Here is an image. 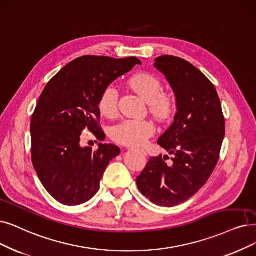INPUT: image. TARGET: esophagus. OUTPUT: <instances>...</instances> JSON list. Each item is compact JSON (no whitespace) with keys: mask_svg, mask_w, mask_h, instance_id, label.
<instances>
[{"mask_svg":"<svg viewBox=\"0 0 256 256\" xmlns=\"http://www.w3.org/2000/svg\"><path fill=\"white\" fill-rule=\"evenodd\" d=\"M129 150H138V151H140V153H142V154H144L145 156H147V152L145 151V150H142V149H136V148H128Z\"/></svg>","mask_w":256,"mask_h":256,"instance_id":"obj_1","label":"esophagus"}]
</instances>
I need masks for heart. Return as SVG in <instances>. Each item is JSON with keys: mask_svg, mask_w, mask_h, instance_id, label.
I'll return each mask as SVG.
<instances>
[{"mask_svg": "<svg viewBox=\"0 0 256 256\" xmlns=\"http://www.w3.org/2000/svg\"><path fill=\"white\" fill-rule=\"evenodd\" d=\"M129 85L149 103V109L160 118H167L174 110L176 100L171 94L164 92L162 83L152 74H138L129 80ZM120 94L114 84L100 91L98 108L106 118H114L118 112ZM156 132V126L148 120H125L111 128L112 140L125 146H140Z\"/></svg>", "mask_w": 256, "mask_h": 256, "instance_id": "heart-1", "label": "heart"}]
</instances>
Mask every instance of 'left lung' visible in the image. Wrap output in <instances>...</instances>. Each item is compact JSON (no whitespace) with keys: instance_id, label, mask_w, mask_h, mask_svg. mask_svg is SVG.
Segmentation results:
<instances>
[{"instance_id":"obj_1","label":"left lung","mask_w":256,"mask_h":256,"mask_svg":"<svg viewBox=\"0 0 256 256\" xmlns=\"http://www.w3.org/2000/svg\"><path fill=\"white\" fill-rule=\"evenodd\" d=\"M176 98L174 122L158 140L170 154L150 158L136 178L142 196L158 206L173 207L192 198L211 176L220 158L224 118L216 89L196 67L173 56L156 58Z\"/></svg>"}]
</instances>
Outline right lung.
<instances>
[{"mask_svg": "<svg viewBox=\"0 0 256 256\" xmlns=\"http://www.w3.org/2000/svg\"><path fill=\"white\" fill-rule=\"evenodd\" d=\"M140 60L84 56L74 60L51 78L40 94L30 122L32 160L44 188L58 202L76 206L92 198L118 146L98 142V149L80 147L89 130L100 142L98 100L103 88L127 74Z\"/></svg>", "mask_w": 256, "mask_h": 256, "instance_id": "1", "label": "right lung"}]
</instances>
